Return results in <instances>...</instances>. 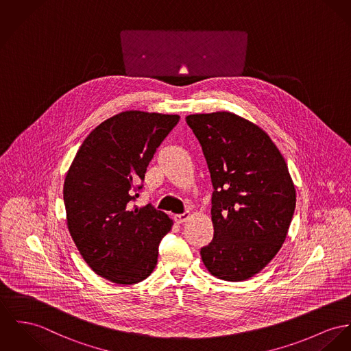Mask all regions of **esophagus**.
<instances>
[{"mask_svg": "<svg viewBox=\"0 0 351 351\" xmlns=\"http://www.w3.org/2000/svg\"><path fill=\"white\" fill-rule=\"evenodd\" d=\"M189 217H191V214H189V213H184V214H179V215L173 216V220H175L178 224H182V223L187 221Z\"/></svg>", "mask_w": 351, "mask_h": 351, "instance_id": "obj_1", "label": "esophagus"}]
</instances>
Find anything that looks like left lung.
Here are the masks:
<instances>
[{"label":"left lung","instance_id":"1","mask_svg":"<svg viewBox=\"0 0 351 351\" xmlns=\"http://www.w3.org/2000/svg\"><path fill=\"white\" fill-rule=\"evenodd\" d=\"M214 186V239L200 250L214 276L241 282L263 270L286 241L297 193L270 136L232 112L186 117Z\"/></svg>","mask_w":351,"mask_h":351}]
</instances>
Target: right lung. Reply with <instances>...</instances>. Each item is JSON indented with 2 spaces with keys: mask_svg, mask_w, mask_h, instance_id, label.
Here are the masks:
<instances>
[{
  "mask_svg": "<svg viewBox=\"0 0 351 351\" xmlns=\"http://www.w3.org/2000/svg\"><path fill=\"white\" fill-rule=\"evenodd\" d=\"M180 116L125 110L82 141L64 182L71 237L86 265L116 285H135L158 263L173 221L151 204L134 206L137 183Z\"/></svg>",
  "mask_w": 351,
  "mask_h": 351,
  "instance_id": "1",
  "label": "right lung"
}]
</instances>
